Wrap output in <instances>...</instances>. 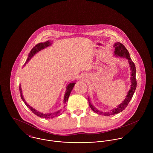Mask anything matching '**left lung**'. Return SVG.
<instances>
[{
	"instance_id": "obj_1",
	"label": "left lung",
	"mask_w": 153,
	"mask_h": 153,
	"mask_svg": "<svg viewBox=\"0 0 153 153\" xmlns=\"http://www.w3.org/2000/svg\"><path fill=\"white\" fill-rule=\"evenodd\" d=\"M114 48H115V51L114 52L115 56L126 58V59H128L129 65L130 66V70H131V78H130L131 82V87H130L131 88H130V90L128 91V94H127L125 100L122 102V103H121L120 105H118L117 108L112 109L109 112H103L97 109L95 107H94L91 104L89 98H88V102H89V107H91V108L94 112H95L100 115H107V116L117 114L118 113L122 112L124 109H125V108L127 107L128 103L130 102V101L134 95V93L135 91L136 87H137L136 68H135V66L134 63L131 60L130 56V53H129L128 50L126 49V48L123 44H121L120 42H117L114 44Z\"/></svg>"
}]
</instances>
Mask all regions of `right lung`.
<instances>
[{
  "instance_id": "right-lung-1",
  "label": "right lung",
  "mask_w": 153,
  "mask_h": 153,
  "mask_svg": "<svg viewBox=\"0 0 153 153\" xmlns=\"http://www.w3.org/2000/svg\"><path fill=\"white\" fill-rule=\"evenodd\" d=\"M51 41H46V42H42V43H39V44H37L32 49L31 51H30L29 55H28V56H27V60L26 61V62L25 63L24 65H25L38 52H39L40 51L44 49L45 48H46V47L50 46L51 45ZM75 84V82H71L69 83L67 87H66V90L65 94V95H64V103L65 104L66 102L68 101V98L70 95V94L73 89V88L74 87ZM19 91H20V94H21V97L22 98L23 101L25 102V105L30 109L32 111V112L35 114L36 115L39 117H41V118H53L55 117H56V116H59V115H61V111L59 110L56 112H55L54 113H47V114H44V113H42V112H40L39 111H38L37 110L33 108V107H30L29 105H28V104L26 103V102L25 101V100L24 99L23 97V95H22V89H21V84L19 85Z\"/></svg>"
}]
</instances>
